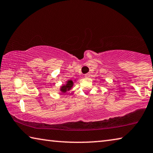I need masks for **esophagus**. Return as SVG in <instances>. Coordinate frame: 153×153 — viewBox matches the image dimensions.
I'll return each mask as SVG.
<instances>
[{
	"mask_svg": "<svg viewBox=\"0 0 153 153\" xmlns=\"http://www.w3.org/2000/svg\"><path fill=\"white\" fill-rule=\"evenodd\" d=\"M90 76V74H85V77H88Z\"/></svg>",
	"mask_w": 153,
	"mask_h": 153,
	"instance_id": "1",
	"label": "esophagus"
}]
</instances>
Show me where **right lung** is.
Masks as SVG:
<instances>
[{
    "instance_id": "right-lung-1",
    "label": "right lung",
    "mask_w": 153,
    "mask_h": 153,
    "mask_svg": "<svg viewBox=\"0 0 153 153\" xmlns=\"http://www.w3.org/2000/svg\"><path fill=\"white\" fill-rule=\"evenodd\" d=\"M74 85V82H73L72 80H68L67 84L65 85L62 86L61 88H60V91L62 93H66L67 91H69L70 89L71 88V87Z\"/></svg>"
}]
</instances>
